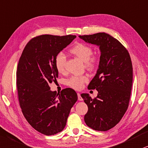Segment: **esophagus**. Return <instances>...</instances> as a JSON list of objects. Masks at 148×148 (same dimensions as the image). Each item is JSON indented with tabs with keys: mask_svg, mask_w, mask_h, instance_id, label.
<instances>
[{
	"mask_svg": "<svg viewBox=\"0 0 148 148\" xmlns=\"http://www.w3.org/2000/svg\"><path fill=\"white\" fill-rule=\"evenodd\" d=\"M77 95H78V100H80V101H82L83 100V98H82L81 96H80V94L79 93H77Z\"/></svg>",
	"mask_w": 148,
	"mask_h": 148,
	"instance_id": "obj_1",
	"label": "esophagus"
}]
</instances>
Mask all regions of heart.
Segmentation results:
<instances>
[{"mask_svg":"<svg viewBox=\"0 0 148 148\" xmlns=\"http://www.w3.org/2000/svg\"><path fill=\"white\" fill-rule=\"evenodd\" d=\"M70 52L78 59L85 63L86 68L92 70L98 65V59L93 55V50L90 46L85 44L78 43L71 48ZM65 63L66 57L62 52H59L55 59V65L56 69L59 72L63 73L65 71ZM87 77L85 76H72L68 80V84L73 89H80L83 87V84L87 81Z\"/></svg>","mask_w":148,"mask_h":148,"instance_id":"b5f03b06","label":"heart"}]
</instances>
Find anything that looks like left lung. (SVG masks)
<instances>
[{
    "mask_svg": "<svg viewBox=\"0 0 148 148\" xmlns=\"http://www.w3.org/2000/svg\"><path fill=\"white\" fill-rule=\"evenodd\" d=\"M81 40L98 46L100 62L88 89L98 91L92 99L89 93L80 96L88 106L84 120L89 128L106 131L122 118L128 108L132 85V65L128 50L110 35L98 33L79 35Z\"/></svg>",
    "mask_w": 148,
    "mask_h": 148,
    "instance_id": "left-lung-1",
    "label": "left lung"
}]
</instances>
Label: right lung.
Listing matches in <instances>:
<instances>
[{"instance_id":"right-lung-1","label":"right lung","mask_w":148,"mask_h":148,"mask_svg":"<svg viewBox=\"0 0 148 148\" xmlns=\"http://www.w3.org/2000/svg\"><path fill=\"white\" fill-rule=\"evenodd\" d=\"M76 37L43 35L33 38L18 62L16 84L22 113L33 128L45 135L62 131L78 100L77 93L71 88L57 93L49 86L58 78L56 55Z\"/></svg>"}]
</instances>
